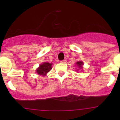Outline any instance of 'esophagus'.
Wrapping results in <instances>:
<instances>
[{
	"label": "esophagus",
	"mask_w": 120,
	"mask_h": 120,
	"mask_svg": "<svg viewBox=\"0 0 120 120\" xmlns=\"http://www.w3.org/2000/svg\"><path fill=\"white\" fill-rule=\"evenodd\" d=\"M66 62H67L66 59H64V60H62V61H60V62H61V63H65Z\"/></svg>",
	"instance_id": "34e87169"
}]
</instances>
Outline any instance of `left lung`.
<instances>
[{
  "instance_id": "8db88e82",
  "label": "left lung",
  "mask_w": 120,
  "mask_h": 120,
  "mask_svg": "<svg viewBox=\"0 0 120 120\" xmlns=\"http://www.w3.org/2000/svg\"><path fill=\"white\" fill-rule=\"evenodd\" d=\"M76 64H77V66L79 67V68L81 69L82 68V65H83V62H82V61H78V62H76Z\"/></svg>"
}]
</instances>
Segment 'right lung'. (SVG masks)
I'll list each match as a JSON object with an SVG mask.
<instances>
[{"mask_svg": "<svg viewBox=\"0 0 120 120\" xmlns=\"http://www.w3.org/2000/svg\"><path fill=\"white\" fill-rule=\"evenodd\" d=\"M52 64L49 62H44L40 65L38 68L36 70L37 73L41 76H45L47 73L52 69Z\"/></svg>", "mask_w": 120, "mask_h": 120, "instance_id": "right-lung-1", "label": "right lung"}]
</instances>
